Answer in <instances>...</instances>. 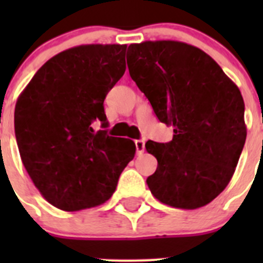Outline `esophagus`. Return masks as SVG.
<instances>
[{
    "instance_id": "1",
    "label": "esophagus",
    "mask_w": 263,
    "mask_h": 263,
    "mask_svg": "<svg viewBox=\"0 0 263 263\" xmlns=\"http://www.w3.org/2000/svg\"><path fill=\"white\" fill-rule=\"evenodd\" d=\"M136 148H137V154L138 155H141L143 152H145V142H143L142 139H137Z\"/></svg>"
}]
</instances>
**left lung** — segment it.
I'll return each instance as SVG.
<instances>
[{
	"instance_id": "left-lung-1",
	"label": "left lung",
	"mask_w": 263,
	"mask_h": 263,
	"mask_svg": "<svg viewBox=\"0 0 263 263\" xmlns=\"http://www.w3.org/2000/svg\"><path fill=\"white\" fill-rule=\"evenodd\" d=\"M126 60L158 120L175 133L168 143L146 142L158 160L150 191L174 208L206 205L231 182L245 145L240 89L208 53L183 42L133 43Z\"/></svg>"
}]
</instances>
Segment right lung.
Listing matches in <instances>:
<instances>
[{
    "label": "right lung",
    "mask_w": 263,
    "mask_h": 263,
    "mask_svg": "<svg viewBox=\"0 0 263 263\" xmlns=\"http://www.w3.org/2000/svg\"><path fill=\"white\" fill-rule=\"evenodd\" d=\"M126 45H83L38 69L15 104L21 159L46 200L59 210L101 205L136 154L132 139L95 132L108 126L106 93L125 73Z\"/></svg>",
    "instance_id": "right-lung-1"
}]
</instances>
